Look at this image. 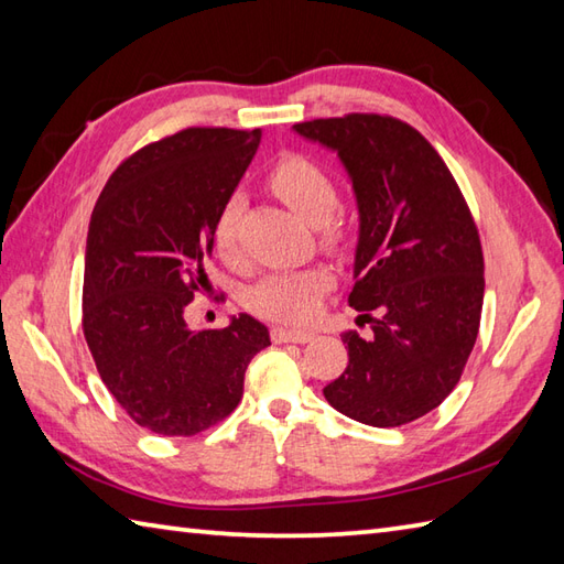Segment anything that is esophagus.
Returning <instances> with one entry per match:
<instances>
[{
  "label": "esophagus",
  "mask_w": 564,
  "mask_h": 564,
  "mask_svg": "<svg viewBox=\"0 0 564 564\" xmlns=\"http://www.w3.org/2000/svg\"><path fill=\"white\" fill-rule=\"evenodd\" d=\"M315 337V332L310 329H285V327H273L271 339L275 344H305Z\"/></svg>",
  "instance_id": "obj_1"
}]
</instances>
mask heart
<instances>
[{
  "instance_id": "heart-1",
  "label": "heart",
  "mask_w": 564,
  "mask_h": 564,
  "mask_svg": "<svg viewBox=\"0 0 564 564\" xmlns=\"http://www.w3.org/2000/svg\"><path fill=\"white\" fill-rule=\"evenodd\" d=\"M269 186L307 225H325L337 208V188L327 172L301 154H289L275 164L269 174ZM242 210V194H230L215 215L213 245L227 263L239 257ZM327 285L329 275L322 269L269 273L267 279L247 291V305L261 317L295 325V322H307L317 313L319 295L327 291Z\"/></svg>"
}]
</instances>
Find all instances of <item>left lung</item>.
Here are the masks:
<instances>
[{"label": "left lung", "mask_w": 564, "mask_h": 564, "mask_svg": "<svg viewBox=\"0 0 564 564\" xmlns=\"http://www.w3.org/2000/svg\"><path fill=\"white\" fill-rule=\"evenodd\" d=\"M293 133L337 154L358 213L349 305L370 334H344L349 364L325 398L368 426L414 422L458 386L480 329L485 263L470 210L438 152L402 121L354 113Z\"/></svg>", "instance_id": "8db88e82"}]
</instances>
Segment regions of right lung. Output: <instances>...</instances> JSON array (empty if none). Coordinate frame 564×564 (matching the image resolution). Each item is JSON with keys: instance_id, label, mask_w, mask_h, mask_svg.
Wrapping results in <instances>:
<instances>
[{"instance_id": "obj_1", "label": "right lung", "mask_w": 564, "mask_h": 564, "mask_svg": "<svg viewBox=\"0 0 564 564\" xmlns=\"http://www.w3.org/2000/svg\"><path fill=\"white\" fill-rule=\"evenodd\" d=\"M261 140L188 128L126 160L94 206L82 327L104 386L142 429L194 436L242 400L245 370L271 344L247 313L194 332L184 310L206 289L213 223Z\"/></svg>"}]
</instances>
